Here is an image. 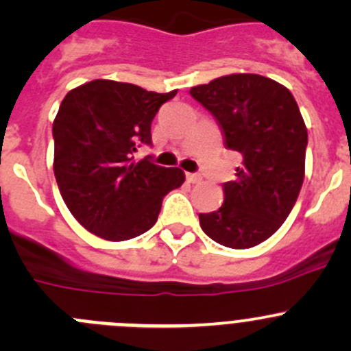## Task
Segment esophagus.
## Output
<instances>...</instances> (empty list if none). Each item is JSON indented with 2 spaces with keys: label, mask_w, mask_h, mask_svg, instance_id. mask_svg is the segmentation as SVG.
Wrapping results in <instances>:
<instances>
[{
  "label": "esophagus",
  "mask_w": 351,
  "mask_h": 351,
  "mask_svg": "<svg viewBox=\"0 0 351 351\" xmlns=\"http://www.w3.org/2000/svg\"><path fill=\"white\" fill-rule=\"evenodd\" d=\"M186 180H189V183H198L202 180V176L198 173H186Z\"/></svg>",
  "instance_id": "esophagus-1"
}]
</instances>
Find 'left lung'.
<instances>
[{"label": "left lung", "mask_w": 351, "mask_h": 351, "mask_svg": "<svg viewBox=\"0 0 351 351\" xmlns=\"http://www.w3.org/2000/svg\"><path fill=\"white\" fill-rule=\"evenodd\" d=\"M241 156L226 182L224 204L198 214L202 231L222 246L246 250L270 238L289 217L306 166L307 129L292 93L260 74H229L190 90Z\"/></svg>", "instance_id": "obj_1"}]
</instances>
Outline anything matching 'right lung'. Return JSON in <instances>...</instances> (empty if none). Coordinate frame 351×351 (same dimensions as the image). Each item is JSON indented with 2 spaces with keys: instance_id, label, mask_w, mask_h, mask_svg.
Listing matches in <instances>:
<instances>
[{
  "instance_id": "right-lung-1",
  "label": "right lung",
  "mask_w": 351,
  "mask_h": 351,
  "mask_svg": "<svg viewBox=\"0 0 351 351\" xmlns=\"http://www.w3.org/2000/svg\"><path fill=\"white\" fill-rule=\"evenodd\" d=\"M175 95L95 80L62 100L52 125L56 182L71 214L98 238L149 231L166 193L185 182L182 169L154 165L153 156L134 162L141 146H153L151 122Z\"/></svg>"
}]
</instances>
